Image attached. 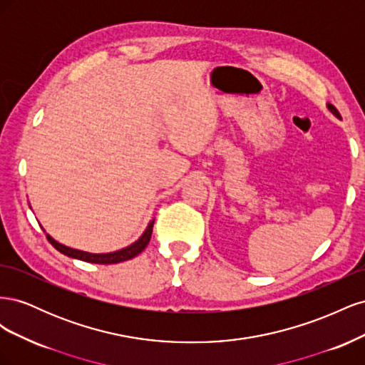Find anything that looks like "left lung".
<instances>
[{
    "label": "left lung",
    "instance_id": "8db88e82",
    "mask_svg": "<svg viewBox=\"0 0 365 365\" xmlns=\"http://www.w3.org/2000/svg\"><path fill=\"white\" fill-rule=\"evenodd\" d=\"M327 108L330 109V111H332V114H335L338 118H341V115H339V113H338V109H336L334 105H327Z\"/></svg>",
    "mask_w": 365,
    "mask_h": 365
}]
</instances>
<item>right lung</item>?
Masks as SVG:
<instances>
[{
    "label": "right lung",
    "mask_w": 365,
    "mask_h": 365,
    "mask_svg": "<svg viewBox=\"0 0 365 365\" xmlns=\"http://www.w3.org/2000/svg\"><path fill=\"white\" fill-rule=\"evenodd\" d=\"M152 228H153V220L149 224V227L146 228L145 233H143V236L134 242V244L120 250V251H115V252H108V254H91V252H85V251H79V250H73V248H68V247H63L61 244H58L56 240L51 239L48 235H47V239L50 244L56 248L59 252L65 254V256L68 257H73V259H79V260H83V262H90V263H101V264H111V263H120V262H125V260H129L132 257L138 256V254L145 250L149 244L150 240V236H152Z\"/></svg>",
    "instance_id": "obj_1"
}]
</instances>
